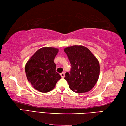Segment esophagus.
<instances>
[{
    "instance_id": "1",
    "label": "esophagus",
    "mask_w": 126,
    "mask_h": 126,
    "mask_svg": "<svg viewBox=\"0 0 126 126\" xmlns=\"http://www.w3.org/2000/svg\"><path fill=\"white\" fill-rule=\"evenodd\" d=\"M65 72H62L61 73H60V76H61V78H63L64 77H65Z\"/></svg>"
}]
</instances>
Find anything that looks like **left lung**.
<instances>
[{
  "instance_id": "left-lung-1",
  "label": "left lung",
  "mask_w": 126,
  "mask_h": 126,
  "mask_svg": "<svg viewBox=\"0 0 126 126\" xmlns=\"http://www.w3.org/2000/svg\"><path fill=\"white\" fill-rule=\"evenodd\" d=\"M64 51L71 65L70 73L67 72L65 77L69 88L77 93L90 91L99 78L98 60L88 48L83 45L71 46L65 48Z\"/></svg>"
}]
</instances>
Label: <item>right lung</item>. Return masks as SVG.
<instances>
[{
	"instance_id": "add662e5",
	"label": "right lung",
	"mask_w": 126,
	"mask_h": 126,
	"mask_svg": "<svg viewBox=\"0 0 126 126\" xmlns=\"http://www.w3.org/2000/svg\"><path fill=\"white\" fill-rule=\"evenodd\" d=\"M59 50L52 47L39 49L27 61L25 66L27 78L35 89L41 93H48L54 88L61 79L56 71L54 63Z\"/></svg>"
}]
</instances>
